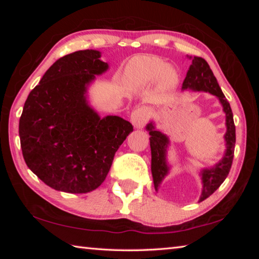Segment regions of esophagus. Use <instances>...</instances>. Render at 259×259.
Returning a JSON list of instances; mask_svg holds the SVG:
<instances>
[{
	"mask_svg": "<svg viewBox=\"0 0 259 259\" xmlns=\"http://www.w3.org/2000/svg\"><path fill=\"white\" fill-rule=\"evenodd\" d=\"M150 116H151L150 108L139 107L136 109V111H134L133 114H131V122H133L135 128L142 129L144 128V125L147 123V121L150 120Z\"/></svg>",
	"mask_w": 259,
	"mask_h": 259,
	"instance_id": "esophagus-1",
	"label": "esophagus"
}]
</instances>
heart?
I'll return each instance as SVG.
<instances>
[{"mask_svg":"<svg viewBox=\"0 0 259 259\" xmlns=\"http://www.w3.org/2000/svg\"><path fill=\"white\" fill-rule=\"evenodd\" d=\"M125 83L131 88H143L159 80L165 89L174 88L178 76L175 69L168 67L164 60L157 57L138 56L129 61L124 73Z\"/></svg>","mask_w":259,"mask_h":259,"instance_id":"1","label":"heart"}]
</instances>
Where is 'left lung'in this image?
<instances>
[{
  "mask_svg": "<svg viewBox=\"0 0 259 259\" xmlns=\"http://www.w3.org/2000/svg\"><path fill=\"white\" fill-rule=\"evenodd\" d=\"M192 65L188 68L185 80L183 82L182 90L192 91H204L209 93L219 99L222 104L223 111L226 115V134L225 145L226 151L223 159L214 164L212 168H205L201 170V179H202V194L201 201L209 198L217 188L225 181L230 172L234 156L235 147V125L233 121V113L227 102L226 97L219 87L217 78L214 77L211 68L207 61L201 57H190ZM146 130L150 134V145L152 153V176L155 190H159L160 184L169 172V165L166 163V148L169 145V138L161 131L156 130L154 123L151 122L146 125Z\"/></svg>",
  "mask_w": 259,
  "mask_h": 259,
  "instance_id": "8db88e82",
  "label": "left lung"
}]
</instances>
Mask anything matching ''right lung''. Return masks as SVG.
Wrapping results in <instances>:
<instances>
[{
    "label": "right lung",
    "instance_id": "right-lung-1",
    "mask_svg": "<svg viewBox=\"0 0 259 259\" xmlns=\"http://www.w3.org/2000/svg\"><path fill=\"white\" fill-rule=\"evenodd\" d=\"M100 56L80 50L61 57L25 102L19 120L24 160L54 190L78 194L99 187L134 130L120 116L102 119L88 104V87L108 69Z\"/></svg>",
    "mask_w": 259,
    "mask_h": 259
}]
</instances>
